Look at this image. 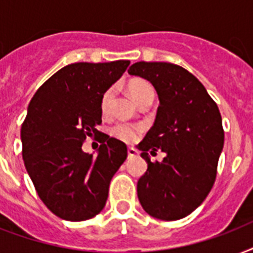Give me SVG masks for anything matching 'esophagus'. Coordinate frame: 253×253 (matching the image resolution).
Masks as SVG:
<instances>
[{"label":"esophagus","instance_id":"34e87169","mask_svg":"<svg viewBox=\"0 0 253 253\" xmlns=\"http://www.w3.org/2000/svg\"><path fill=\"white\" fill-rule=\"evenodd\" d=\"M127 155H128V158H135V156L138 155V152H136V150L132 148V147H128V148H127Z\"/></svg>","mask_w":253,"mask_h":253}]
</instances>
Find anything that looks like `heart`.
Here are the masks:
<instances>
[{"label": "heart", "mask_w": 253, "mask_h": 253, "mask_svg": "<svg viewBox=\"0 0 253 253\" xmlns=\"http://www.w3.org/2000/svg\"><path fill=\"white\" fill-rule=\"evenodd\" d=\"M128 90H130L131 97L135 99L136 103L142 101L143 98H147V97H155L154 87L146 80H132L128 85ZM114 86L107 87L106 90L103 91L102 97H101V110H102L103 114H109L111 103L114 101ZM140 132H142V127L136 126V125H130V123H119L113 128V134L121 140L127 143L134 142Z\"/></svg>", "instance_id": "obj_1"}]
</instances>
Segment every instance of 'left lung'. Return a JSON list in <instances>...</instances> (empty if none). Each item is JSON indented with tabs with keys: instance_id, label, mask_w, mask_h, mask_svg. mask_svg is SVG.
<instances>
[{
	"instance_id": "left-lung-1",
	"label": "left lung",
	"mask_w": 253,
	"mask_h": 253,
	"mask_svg": "<svg viewBox=\"0 0 253 253\" xmlns=\"http://www.w3.org/2000/svg\"><path fill=\"white\" fill-rule=\"evenodd\" d=\"M128 73L150 81L160 101L154 126L139 143L148 168L138 181V198L154 218L181 219L204 202L215 181L224 143L219 109L180 65L139 61ZM159 149L167 156L152 163L148 152Z\"/></svg>"
}]
</instances>
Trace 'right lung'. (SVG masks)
Wrapping results in <instances>:
<instances>
[{
  "label": "right lung",
  "mask_w": 253,
  "mask_h": 253,
  "mask_svg": "<svg viewBox=\"0 0 253 253\" xmlns=\"http://www.w3.org/2000/svg\"><path fill=\"white\" fill-rule=\"evenodd\" d=\"M128 65V60L69 64L30 101L21 128L22 156L39 198L61 219L79 222L101 212L111 178L126 160V144L97 126L103 91ZM93 136L101 143L97 157L81 148Z\"/></svg>",
  "instance_id": "right-lung-1"
}]
</instances>
